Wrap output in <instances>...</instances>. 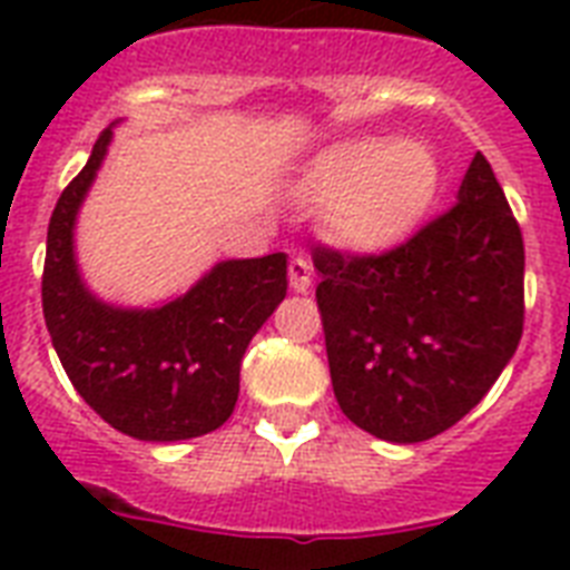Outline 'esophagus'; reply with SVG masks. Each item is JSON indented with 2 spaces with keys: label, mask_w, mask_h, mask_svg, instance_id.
<instances>
[{
  "label": "esophagus",
  "mask_w": 570,
  "mask_h": 570,
  "mask_svg": "<svg viewBox=\"0 0 570 570\" xmlns=\"http://www.w3.org/2000/svg\"><path fill=\"white\" fill-rule=\"evenodd\" d=\"M311 284H313L311 259H304V257L289 259V286H293L295 293H307Z\"/></svg>",
  "instance_id": "34e87169"
}]
</instances>
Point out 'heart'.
<instances>
[{"mask_svg":"<svg viewBox=\"0 0 570 570\" xmlns=\"http://www.w3.org/2000/svg\"><path fill=\"white\" fill-rule=\"evenodd\" d=\"M328 197V230L352 250H384L414 230L438 191V163L420 141H348L313 168Z\"/></svg>","mask_w":570,"mask_h":570,"instance_id":"b5f03b06","label":"heart"}]
</instances>
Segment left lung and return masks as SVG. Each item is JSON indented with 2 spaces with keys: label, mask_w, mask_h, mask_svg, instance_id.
Segmentation results:
<instances>
[{
  "label": "left lung",
  "mask_w": 570,
  "mask_h": 570,
  "mask_svg": "<svg viewBox=\"0 0 570 570\" xmlns=\"http://www.w3.org/2000/svg\"><path fill=\"white\" fill-rule=\"evenodd\" d=\"M331 384L381 441L416 443L482 402L523 334V236L476 154L459 200L381 254L316 245Z\"/></svg>",
  "instance_id": "obj_1"
}]
</instances>
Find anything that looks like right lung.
<instances>
[{"instance_id": "obj_1", "label": "right lung", "mask_w": 570, "mask_h": 570, "mask_svg": "<svg viewBox=\"0 0 570 570\" xmlns=\"http://www.w3.org/2000/svg\"><path fill=\"white\" fill-rule=\"evenodd\" d=\"M109 138L100 132L49 218L43 320L70 384L111 429L138 441L200 438L236 407L242 355L286 295V254L218 263L159 311L97 302L76 272L73 218Z\"/></svg>"}]
</instances>
